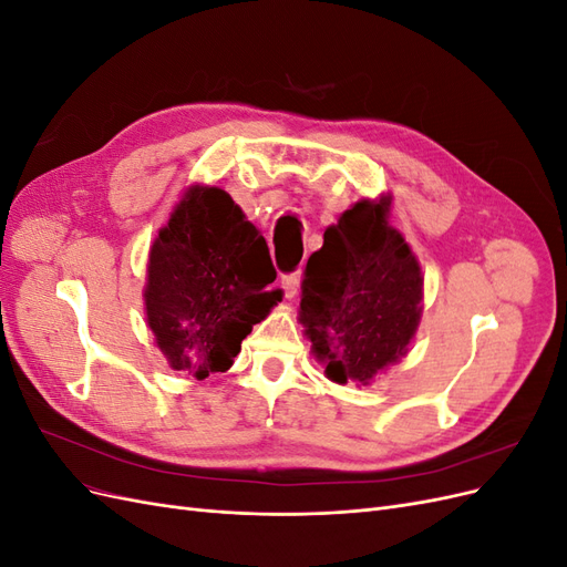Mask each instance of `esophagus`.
Masks as SVG:
<instances>
[{"mask_svg": "<svg viewBox=\"0 0 567 567\" xmlns=\"http://www.w3.org/2000/svg\"><path fill=\"white\" fill-rule=\"evenodd\" d=\"M298 284H300V274L298 271H290V274H284L281 277V290L286 298H293L298 293Z\"/></svg>", "mask_w": 567, "mask_h": 567, "instance_id": "34e87169", "label": "esophagus"}]
</instances>
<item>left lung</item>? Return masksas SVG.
<instances>
[{
    "label": "left lung",
    "instance_id": "obj_1",
    "mask_svg": "<svg viewBox=\"0 0 567 567\" xmlns=\"http://www.w3.org/2000/svg\"><path fill=\"white\" fill-rule=\"evenodd\" d=\"M421 298V267L388 225V198L359 200L323 231L321 250L307 260L300 321L331 381L369 385L406 354Z\"/></svg>",
    "mask_w": 567,
    "mask_h": 567
}]
</instances>
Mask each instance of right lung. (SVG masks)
<instances>
[{
    "mask_svg": "<svg viewBox=\"0 0 567 567\" xmlns=\"http://www.w3.org/2000/svg\"><path fill=\"white\" fill-rule=\"evenodd\" d=\"M262 234L227 192L192 186L148 255L146 319L177 371H227L284 290Z\"/></svg>",
    "mask_w": 567,
    "mask_h": 567,
    "instance_id": "1",
    "label": "right lung"
}]
</instances>
